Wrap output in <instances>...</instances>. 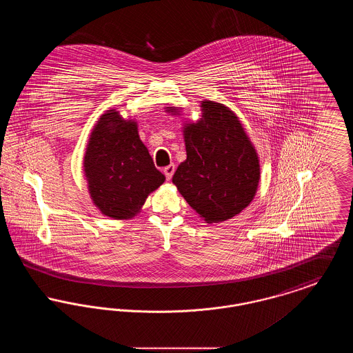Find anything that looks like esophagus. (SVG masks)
I'll return each mask as SVG.
<instances>
[{"label": "esophagus", "instance_id": "1", "mask_svg": "<svg viewBox=\"0 0 353 353\" xmlns=\"http://www.w3.org/2000/svg\"><path fill=\"white\" fill-rule=\"evenodd\" d=\"M174 170H176L174 164H170V165H168V167H165V168H164V174H165L167 180H170V179H172V176H173Z\"/></svg>", "mask_w": 353, "mask_h": 353}]
</instances>
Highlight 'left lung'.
<instances>
[{
  "mask_svg": "<svg viewBox=\"0 0 353 353\" xmlns=\"http://www.w3.org/2000/svg\"><path fill=\"white\" fill-rule=\"evenodd\" d=\"M201 107V120L185 127L186 160L172 181L202 219L213 223L234 217L252 202L259 161L228 107L214 101H203Z\"/></svg>",
  "mask_w": 353,
  "mask_h": 353,
  "instance_id": "8db88e82",
  "label": "left lung"
}]
</instances>
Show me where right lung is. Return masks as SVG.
Here are the masks:
<instances>
[{
    "label": "right lung",
    "mask_w": 353,
    "mask_h": 353,
    "mask_svg": "<svg viewBox=\"0 0 353 353\" xmlns=\"http://www.w3.org/2000/svg\"><path fill=\"white\" fill-rule=\"evenodd\" d=\"M90 194L101 213L115 219L132 217L147 196L164 183L134 121L110 111L95 125L84 156Z\"/></svg>",
    "instance_id": "obj_1"
}]
</instances>
